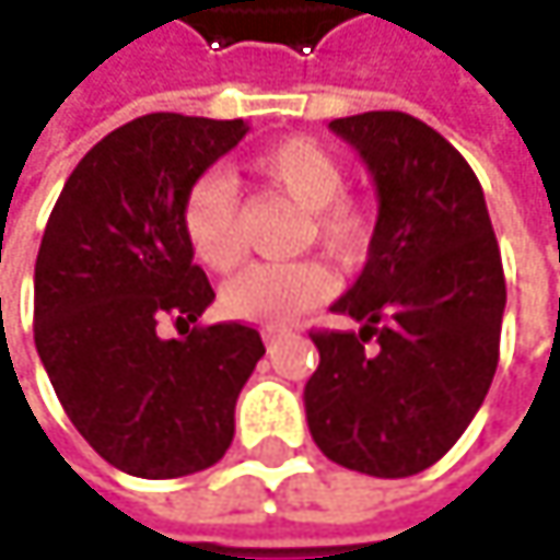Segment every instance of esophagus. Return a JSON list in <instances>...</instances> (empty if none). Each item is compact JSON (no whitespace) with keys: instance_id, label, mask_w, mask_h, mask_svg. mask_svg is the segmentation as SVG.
<instances>
[{"instance_id":"1","label":"esophagus","mask_w":560,"mask_h":560,"mask_svg":"<svg viewBox=\"0 0 560 560\" xmlns=\"http://www.w3.org/2000/svg\"><path fill=\"white\" fill-rule=\"evenodd\" d=\"M279 337H281V334H279V330H272V327H269V330H262V340H266V343H276Z\"/></svg>"}]
</instances>
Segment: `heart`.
I'll return each instance as SVG.
<instances>
[{"label": "heart", "mask_w": 560, "mask_h": 560, "mask_svg": "<svg viewBox=\"0 0 560 560\" xmlns=\"http://www.w3.org/2000/svg\"><path fill=\"white\" fill-rule=\"evenodd\" d=\"M249 171L307 210L304 236L327 249L340 262H357L366 256L376 213L366 200L347 197L343 162L314 139H284L249 159ZM180 226L194 256L217 269L230 272L243 259V240L236 226V197L230 180L200 177L180 207ZM334 279L317 262H262L223 288L226 314L253 324L279 327L294 314L330 298Z\"/></svg>", "instance_id": "obj_1"}]
</instances>
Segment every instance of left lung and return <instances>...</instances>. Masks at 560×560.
I'll use <instances>...</instances> for the list:
<instances>
[{"mask_svg":"<svg viewBox=\"0 0 560 560\" xmlns=\"http://www.w3.org/2000/svg\"><path fill=\"white\" fill-rule=\"evenodd\" d=\"M330 129L373 174L380 217L360 279L330 307L360 330L311 334L307 428L347 470L411 477L457 444L490 392L503 259L483 187L441 132L395 109Z\"/></svg>","mask_w":560,"mask_h":560,"instance_id":"1","label":"left lung"}]
</instances>
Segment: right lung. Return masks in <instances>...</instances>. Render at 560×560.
<instances>
[{"label": "right lung", "instance_id": "obj_1", "mask_svg": "<svg viewBox=\"0 0 560 560\" xmlns=\"http://www.w3.org/2000/svg\"><path fill=\"white\" fill-rule=\"evenodd\" d=\"M249 132L243 119L139 116L96 142L57 197L35 262V347L86 444L116 470L174 480L233 444L259 330L190 327L213 288L180 226L197 177ZM174 319L180 338L158 334Z\"/></svg>", "mask_w": 560, "mask_h": 560}]
</instances>
